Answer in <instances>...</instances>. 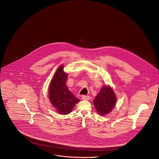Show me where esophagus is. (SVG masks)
<instances>
[{
  "mask_svg": "<svg viewBox=\"0 0 159 159\" xmlns=\"http://www.w3.org/2000/svg\"><path fill=\"white\" fill-rule=\"evenodd\" d=\"M82 99L84 100H89V96H82Z\"/></svg>",
  "mask_w": 159,
  "mask_h": 159,
  "instance_id": "esophagus-1",
  "label": "esophagus"
}]
</instances>
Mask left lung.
Here are the masks:
<instances>
[{"mask_svg":"<svg viewBox=\"0 0 159 159\" xmlns=\"http://www.w3.org/2000/svg\"><path fill=\"white\" fill-rule=\"evenodd\" d=\"M117 98L114 91L110 85L103 86L100 93L93 100V104L101 116L110 113L115 107Z\"/></svg>","mask_w":159,"mask_h":159,"instance_id":"obj_1","label":"left lung"}]
</instances>
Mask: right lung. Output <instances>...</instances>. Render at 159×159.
Listing matches in <instances>:
<instances>
[{"instance_id":"obj_1","label":"right lung","mask_w":159,"mask_h":159,"mask_svg":"<svg viewBox=\"0 0 159 159\" xmlns=\"http://www.w3.org/2000/svg\"><path fill=\"white\" fill-rule=\"evenodd\" d=\"M63 68V65H60L53 75L49 84L48 96L56 112L66 115L72 111L80 100L74 96L66 85L68 74L64 72Z\"/></svg>"}]
</instances>
